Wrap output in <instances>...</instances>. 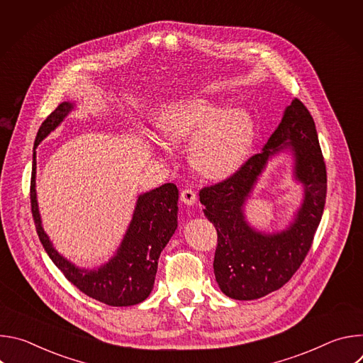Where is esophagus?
I'll use <instances>...</instances> for the list:
<instances>
[{
  "mask_svg": "<svg viewBox=\"0 0 363 363\" xmlns=\"http://www.w3.org/2000/svg\"><path fill=\"white\" fill-rule=\"evenodd\" d=\"M179 196H181V201L185 202L186 205H192V203H195V201H196V194H195V191L191 189V188L182 189Z\"/></svg>",
  "mask_w": 363,
  "mask_h": 363,
  "instance_id": "esophagus-1",
  "label": "esophagus"
}]
</instances>
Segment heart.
Segmentation results:
<instances>
[{"label":"heart","mask_w":363,"mask_h":363,"mask_svg":"<svg viewBox=\"0 0 363 363\" xmlns=\"http://www.w3.org/2000/svg\"><path fill=\"white\" fill-rule=\"evenodd\" d=\"M158 128L171 143L195 138L189 150L191 162L211 178L231 174L252 140V122L244 109L224 112L220 103L203 97L177 103L164 111Z\"/></svg>","instance_id":"b5f03b06"}]
</instances>
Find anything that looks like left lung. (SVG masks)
Listing matches in <instances>:
<instances>
[{"instance_id": "left-lung-1", "label": "left lung", "mask_w": 363, "mask_h": 363, "mask_svg": "<svg viewBox=\"0 0 363 363\" xmlns=\"http://www.w3.org/2000/svg\"><path fill=\"white\" fill-rule=\"evenodd\" d=\"M287 144L295 152L296 177L305 185L302 208L286 232L274 236L255 233L243 221L242 203L268 158ZM326 191V165L315 121L294 99L260 153L250 157L233 175L199 191L203 214L218 235L214 273L221 291L235 300H254L283 287L313 244Z\"/></svg>"}]
</instances>
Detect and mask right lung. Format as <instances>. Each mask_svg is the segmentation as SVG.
Returning a JSON list of instances; mask_svg holds the SVG:
<instances>
[{"label": "right lung", "mask_w": 363, "mask_h": 363, "mask_svg": "<svg viewBox=\"0 0 363 363\" xmlns=\"http://www.w3.org/2000/svg\"><path fill=\"white\" fill-rule=\"evenodd\" d=\"M73 109L69 101L62 103L41 123L34 149L55 130ZM31 213L38 238L65 277L86 296L109 306H133L143 301L152 291L158 270V258L178 225V188L164 184L138 198L132 223L118 254L99 270L87 272L74 267L51 245L41 227L35 198V152L30 184Z\"/></svg>", "instance_id": "right-lung-1"}]
</instances>
